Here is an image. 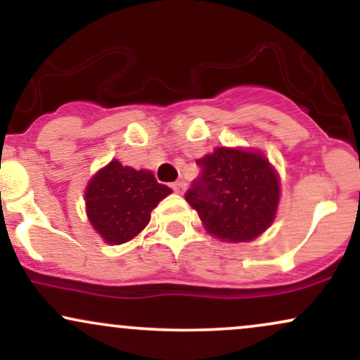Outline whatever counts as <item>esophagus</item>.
Instances as JSON below:
<instances>
[{
    "instance_id": "34e87169",
    "label": "esophagus",
    "mask_w": 360,
    "mask_h": 360,
    "mask_svg": "<svg viewBox=\"0 0 360 360\" xmlns=\"http://www.w3.org/2000/svg\"><path fill=\"white\" fill-rule=\"evenodd\" d=\"M172 191L177 193V194H183L186 191V183L184 181H176V183L171 184Z\"/></svg>"
}]
</instances>
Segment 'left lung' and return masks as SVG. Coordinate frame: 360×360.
Returning <instances> with one entry per match:
<instances>
[{"mask_svg": "<svg viewBox=\"0 0 360 360\" xmlns=\"http://www.w3.org/2000/svg\"><path fill=\"white\" fill-rule=\"evenodd\" d=\"M200 177L186 193L206 232L226 242H250L274 221L279 176L260 152L218 147L196 160Z\"/></svg>", "mask_w": 360, "mask_h": 360, "instance_id": "obj_1", "label": "left lung"}]
</instances>
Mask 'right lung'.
<instances>
[{
	"instance_id": "add662e5",
	"label": "right lung",
	"mask_w": 360,
	"mask_h": 360,
	"mask_svg": "<svg viewBox=\"0 0 360 360\" xmlns=\"http://www.w3.org/2000/svg\"><path fill=\"white\" fill-rule=\"evenodd\" d=\"M171 188L159 184L150 171H135L111 160L86 188V213L103 240L120 245L131 240L150 221V212Z\"/></svg>"
}]
</instances>
